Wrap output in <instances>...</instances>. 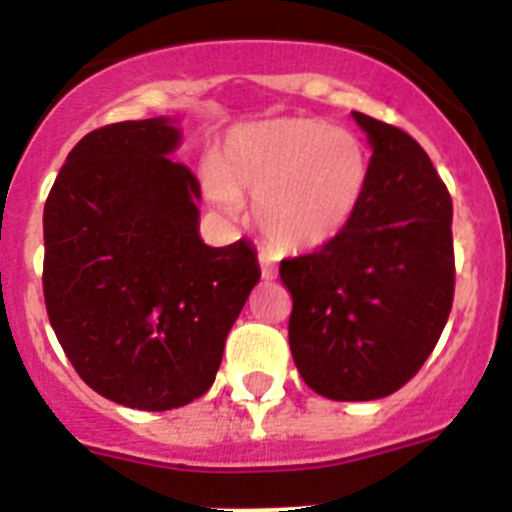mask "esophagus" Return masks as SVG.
<instances>
[{"instance_id": "esophagus-1", "label": "esophagus", "mask_w": 512, "mask_h": 512, "mask_svg": "<svg viewBox=\"0 0 512 512\" xmlns=\"http://www.w3.org/2000/svg\"><path fill=\"white\" fill-rule=\"evenodd\" d=\"M259 264H261V277L277 279V264H274V259H271L269 253L266 251L259 253Z\"/></svg>"}]
</instances>
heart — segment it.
<instances>
[{"mask_svg":"<svg viewBox=\"0 0 512 512\" xmlns=\"http://www.w3.org/2000/svg\"><path fill=\"white\" fill-rule=\"evenodd\" d=\"M372 179L359 135L315 117L241 125L212 158L207 194L233 212L253 197V225L279 253L330 246L351 225Z\"/></svg>","mask_w":512,"mask_h":512,"instance_id":"1","label":"heart"}]
</instances>
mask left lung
<instances>
[{
  "mask_svg": "<svg viewBox=\"0 0 512 512\" xmlns=\"http://www.w3.org/2000/svg\"><path fill=\"white\" fill-rule=\"evenodd\" d=\"M372 140L359 212L330 246L284 259L289 348L310 390L379 400L418 374L454 302L451 194L405 130L354 112Z\"/></svg>",
  "mask_w": 512,
  "mask_h": 512,
  "instance_id": "left-lung-1",
  "label": "left lung"
}]
</instances>
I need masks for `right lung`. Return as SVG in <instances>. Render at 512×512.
I'll list each match as a JSON object with an SVG mask.
<instances>
[{"instance_id":"right-lung-1","label":"right lung","mask_w":512,"mask_h":512,"mask_svg":"<svg viewBox=\"0 0 512 512\" xmlns=\"http://www.w3.org/2000/svg\"><path fill=\"white\" fill-rule=\"evenodd\" d=\"M176 146L166 117L92 130L43 210V297L58 343L94 392L151 413L210 390L261 277L243 238L202 243L200 182L171 161Z\"/></svg>"}]
</instances>
